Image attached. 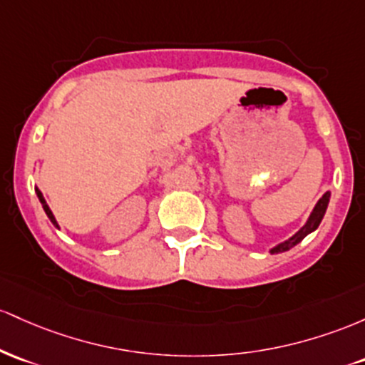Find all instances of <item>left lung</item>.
<instances>
[{
	"instance_id": "left-lung-1",
	"label": "left lung",
	"mask_w": 365,
	"mask_h": 365,
	"mask_svg": "<svg viewBox=\"0 0 365 365\" xmlns=\"http://www.w3.org/2000/svg\"><path fill=\"white\" fill-rule=\"evenodd\" d=\"M329 198H331L329 191H327V193L322 195V198L319 200L317 205H315V207H314L312 214H310L309 220H307V222H305V226L302 227L300 231L297 232V235H293L292 237H289V240L282 241V243L277 245V247L271 248V253H281V252H288V250H289V248H293L294 245H298V243H300V241L304 240V237H305L307 235H310V232L315 231V229L319 227V224H321L322 217H324V214H326V208H327V203H329Z\"/></svg>"
}]
</instances>
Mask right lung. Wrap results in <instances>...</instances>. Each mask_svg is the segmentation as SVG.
<instances>
[{
    "instance_id": "add662e5",
    "label": "right lung",
    "mask_w": 365,
    "mask_h": 365,
    "mask_svg": "<svg viewBox=\"0 0 365 365\" xmlns=\"http://www.w3.org/2000/svg\"><path fill=\"white\" fill-rule=\"evenodd\" d=\"M36 195H38V198H39V202H41V205H43V208H44V212H46V215H48V219L51 220L53 222V226H56L58 227V222H56V219H55V215H53V212L50 210V207H48V203H46V200H44V196H43V193H41V191L38 190V187H36Z\"/></svg>"
}]
</instances>
